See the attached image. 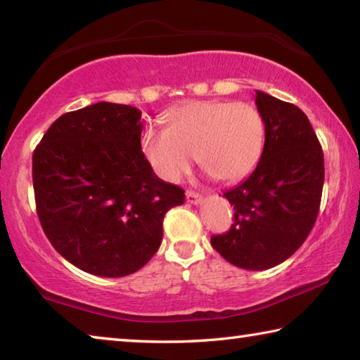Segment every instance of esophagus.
Wrapping results in <instances>:
<instances>
[{"label": "esophagus", "instance_id": "34e87169", "mask_svg": "<svg viewBox=\"0 0 360 360\" xmlns=\"http://www.w3.org/2000/svg\"><path fill=\"white\" fill-rule=\"evenodd\" d=\"M186 200H187V203H191V205H200V203H202L203 198H202V195L188 191L186 193Z\"/></svg>", "mask_w": 360, "mask_h": 360}]
</instances>
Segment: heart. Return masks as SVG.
<instances>
[{"label":"heart","instance_id":"1","mask_svg":"<svg viewBox=\"0 0 360 360\" xmlns=\"http://www.w3.org/2000/svg\"><path fill=\"white\" fill-rule=\"evenodd\" d=\"M265 135L264 115L251 103L200 100L169 112L168 129H146L141 149L168 182L191 172L195 155L214 178L235 182L257 167Z\"/></svg>","mask_w":360,"mask_h":360}]
</instances>
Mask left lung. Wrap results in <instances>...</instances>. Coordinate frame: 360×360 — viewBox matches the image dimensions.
I'll use <instances>...</instances> for the list:
<instances>
[{
  "mask_svg": "<svg viewBox=\"0 0 360 360\" xmlns=\"http://www.w3.org/2000/svg\"><path fill=\"white\" fill-rule=\"evenodd\" d=\"M264 115L265 148L254 172L224 197L235 222L211 245L231 265L260 271L289 259L318 217L324 154L300 108L255 90Z\"/></svg>",
  "mask_w": 360,
  "mask_h": 360,
  "instance_id": "1",
  "label": "left lung"
}]
</instances>
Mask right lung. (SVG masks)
Wrapping results in <instances>:
<instances>
[{
  "label": "right lung",
  "instance_id": "right-lung-1",
  "mask_svg": "<svg viewBox=\"0 0 360 360\" xmlns=\"http://www.w3.org/2000/svg\"><path fill=\"white\" fill-rule=\"evenodd\" d=\"M141 111L100 101L66 112L33 152L36 211L49 241L90 275L122 278L160 248L163 216L184 203L141 150Z\"/></svg>",
  "mask_w": 360,
  "mask_h": 360
}]
</instances>
